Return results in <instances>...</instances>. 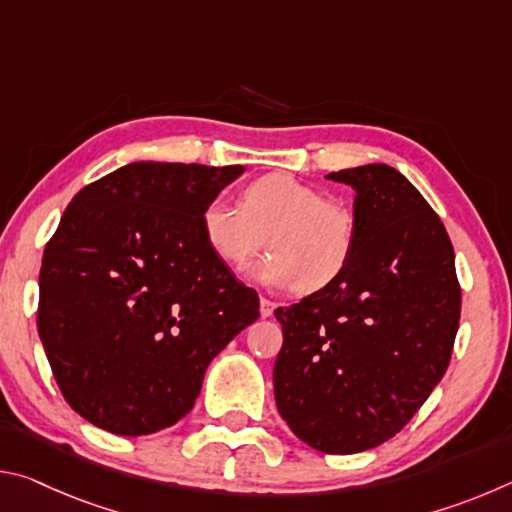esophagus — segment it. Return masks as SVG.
<instances>
[{
	"label": "esophagus",
	"instance_id": "esophagus-1",
	"mask_svg": "<svg viewBox=\"0 0 512 512\" xmlns=\"http://www.w3.org/2000/svg\"><path fill=\"white\" fill-rule=\"evenodd\" d=\"M273 309H275V302L266 300V298L259 300V314H262V318H268V316H271V314H273Z\"/></svg>",
	"mask_w": 512,
	"mask_h": 512
}]
</instances>
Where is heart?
<instances>
[{"label": "heart", "instance_id": "1", "mask_svg": "<svg viewBox=\"0 0 512 512\" xmlns=\"http://www.w3.org/2000/svg\"><path fill=\"white\" fill-rule=\"evenodd\" d=\"M201 232L230 271H241L266 241L271 253L250 275L268 287H298L302 293L339 280L357 244V221L348 207L327 201L291 173L253 180L241 194V207L212 198L201 212Z\"/></svg>", "mask_w": 512, "mask_h": 512}]
</instances>
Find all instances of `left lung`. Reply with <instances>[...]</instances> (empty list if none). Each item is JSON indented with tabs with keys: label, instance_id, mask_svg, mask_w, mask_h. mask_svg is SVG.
Here are the masks:
<instances>
[{
	"label": "left lung",
	"instance_id": "8db88e82",
	"mask_svg": "<svg viewBox=\"0 0 512 512\" xmlns=\"http://www.w3.org/2000/svg\"><path fill=\"white\" fill-rule=\"evenodd\" d=\"M354 189L357 244L339 280L277 307V411L325 454H357L404 429L452 359L461 287L447 230L388 164L334 171Z\"/></svg>",
	"mask_w": 512,
	"mask_h": 512
}]
</instances>
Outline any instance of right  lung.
<instances>
[{
    "mask_svg": "<svg viewBox=\"0 0 512 512\" xmlns=\"http://www.w3.org/2000/svg\"><path fill=\"white\" fill-rule=\"evenodd\" d=\"M246 167L133 162L67 205L40 268L38 334L72 409L117 436L192 411L210 361L259 318L212 255L203 207Z\"/></svg>",
    "mask_w": 512,
    "mask_h": 512,
    "instance_id": "obj_1",
    "label": "right lung"
}]
</instances>
